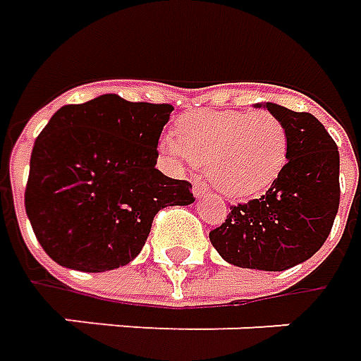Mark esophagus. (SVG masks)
<instances>
[{"mask_svg": "<svg viewBox=\"0 0 361 361\" xmlns=\"http://www.w3.org/2000/svg\"><path fill=\"white\" fill-rule=\"evenodd\" d=\"M205 193H209L207 183H203V181H193V195H195V197H203Z\"/></svg>", "mask_w": 361, "mask_h": 361, "instance_id": "1", "label": "esophagus"}]
</instances>
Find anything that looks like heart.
<instances>
[{
  "instance_id": "b5f03b06",
  "label": "heart",
  "mask_w": 361,
  "mask_h": 361,
  "mask_svg": "<svg viewBox=\"0 0 361 361\" xmlns=\"http://www.w3.org/2000/svg\"><path fill=\"white\" fill-rule=\"evenodd\" d=\"M161 152L178 166H207L213 188L233 200L271 188L288 158V134L267 110H200L164 134Z\"/></svg>"
}]
</instances>
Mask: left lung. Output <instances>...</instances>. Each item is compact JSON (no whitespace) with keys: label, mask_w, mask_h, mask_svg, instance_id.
I'll use <instances>...</instances> for the list:
<instances>
[{"label":"left lung","mask_w":361,"mask_h":361,"mask_svg":"<svg viewBox=\"0 0 361 361\" xmlns=\"http://www.w3.org/2000/svg\"><path fill=\"white\" fill-rule=\"evenodd\" d=\"M264 106L286 128L288 161L264 195L231 205L209 239L235 267L286 271L310 259L332 231L340 205V154L310 112L273 102Z\"/></svg>","instance_id":"8db88e82"}]
</instances>
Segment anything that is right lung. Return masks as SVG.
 Segmentation results:
<instances>
[{
	"instance_id": "1",
	"label": "right lung",
	"mask_w": 361,
	"mask_h": 361,
	"mask_svg": "<svg viewBox=\"0 0 361 361\" xmlns=\"http://www.w3.org/2000/svg\"><path fill=\"white\" fill-rule=\"evenodd\" d=\"M171 110L102 94L53 114L31 152L25 212L55 263L82 273L124 267L156 213L195 201L190 181L156 170Z\"/></svg>"
}]
</instances>
